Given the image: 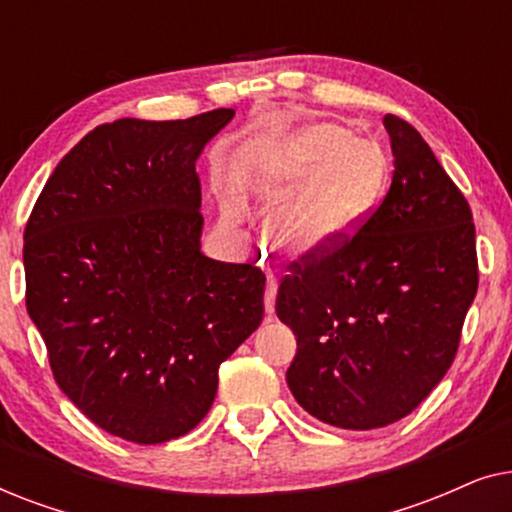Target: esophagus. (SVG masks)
I'll list each match as a JSON object with an SVG mask.
<instances>
[{
  "label": "esophagus",
  "instance_id": "1",
  "mask_svg": "<svg viewBox=\"0 0 512 512\" xmlns=\"http://www.w3.org/2000/svg\"><path fill=\"white\" fill-rule=\"evenodd\" d=\"M275 296H277V275L275 272H268V289H265V312H275Z\"/></svg>",
  "mask_w": 512,
  "mask_h": 512
}]
</instances>
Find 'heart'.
<instances>
[{
  "label": "heart",
  "instance_id": "obj_1",
  "mask_svg": "<svg viewBox=\"0 0 512 512\" xmlns=\"http://www.w3.org/2000/svg\"><path fill=\"white\" fill-rule=\"evenodd\" d=\"M300 191L272 219L279 242L293 254L326 251L345 240L380 200L387 165L380 149L340 125H314L296 135L272 170L277 198Z\"/></svg>",
  "mask_w": 512,
  "mask_h": 512
}]
</instances>
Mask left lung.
<instances>
[{"mask_svg": "<svg viewBox=\"0 0 512 512\" xmlns=\"http://www.w3.org/2000/svg\"><path fill=\"white\" fill-rule=\"evenodd\" d=\"M394 174L345 240L291 261L277 317L298 352L286 382L321 422L368 431L443 380L478 291L471 207L408 121L384 116Z\"/></svg>", "mask_w": 512, "mask_h": 512, "instance_id": "8db88e82", "label": "left lung"}]
</instances>
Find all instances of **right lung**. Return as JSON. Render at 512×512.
<instances>
[{
    "instance_id": "add662e5",
    "label": "right lung",
    "mask_w": 512,
    "mask_h": 512,
    "mask_svg": "<svg viewBox=\"0 0 512 512\" xmlns=\"http://www.w3.org/2000/svg\"><path fill=\"white\" fill-rule=\"evenodd\" d=\"M233 116L97 125L27 219L25 305L55 382L90 422L130 443L195 429L219 366L263 321V270L200 251L195 160Z\"/></svg>"
}]
</instances>
